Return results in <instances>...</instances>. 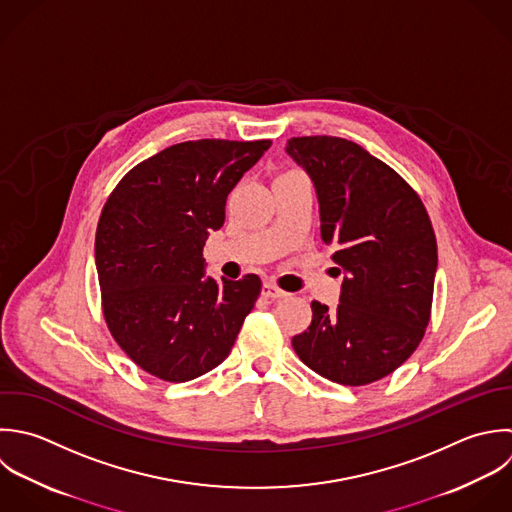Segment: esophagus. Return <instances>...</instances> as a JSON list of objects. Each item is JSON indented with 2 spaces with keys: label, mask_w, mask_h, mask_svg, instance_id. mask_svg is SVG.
<instances>
[{
  "label": "esophagus",
  "mask_w": 512,
  "mask_h": 512,
  "mask_svg": "<svg viewBox=\"0 0 512 512\" xmlns=\"http://www.w3.org/2000/svg\"><path fill=\"white\" fill-rule=\"evenodd\" d=\"M261 293H263L265 297H269V299H283V297H287V293L281 291L279 287H275L271 281H265V283H263Z\"/></svg>",
  "instance_id": "esophagus-1"
}]
</instances>
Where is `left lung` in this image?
Returning a JSON list of instances; mask_svg holds the SVG:
<instances>
[{
	"mask_svg": "<svg viewBox=\"0 0 512 512\" xmlns=\"http://www.w3.org/2000/svg\"><path fill=\"white\" fill-rule=\"evenodd\" d=\"M287 155L311 177L321 239L343 271L337 309L311 303L313 321L293 337L321 377L369 385L401 367L431 319L437 239L427 209L387 163L343 137H293Z\"/></svg>",
	"mask_w": 512,
	"mask_h": 512,
	"instance_id": "8db88e82",
	"label": "left lung"
}]
</instances>
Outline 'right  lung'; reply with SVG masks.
I'll return each instance as SVG.
<instances>
[{"mask_svg": "<svg viewBox=\"0 0 512 512\" xmlns=\"http://www.w3.org/2000/svg\"><path fill=\"white\" fill-rule=\"evenodd\" d=\"M269 139H197L135 165L109 195L95 235L107 327L149 375L185 383L221 365L261 279L205 275L203 247L223 227L231 189Z\"/></svg>", "mask_w": 512, "mask_h": 512, "instance_id": "add662e5", "label": "right lung"}]
</instances>
